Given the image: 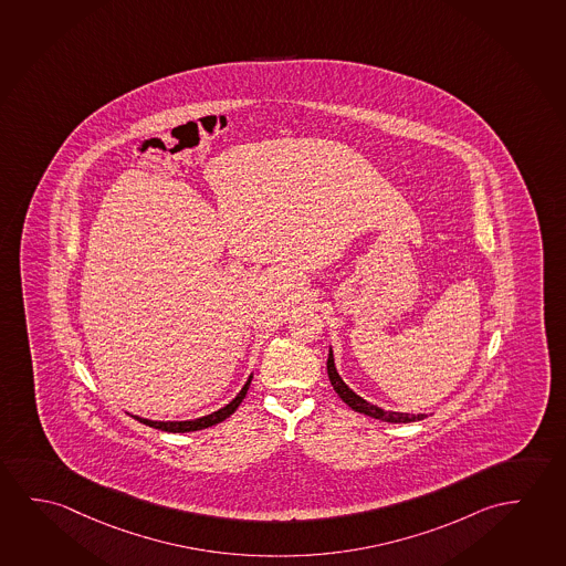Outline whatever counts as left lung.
Wrapping results in <instances>:
<instances>
[{
  "label": "left lung",
  "mask_w": 566,
  "mask_h": 566,
  "mask_svg": "<svg viewBox=\"0 0 566 566\" xmlns=\"http://www.w3.org/2000/svg\"><path fill=\"white\" fill-rule=\"evenodd\" d=\"M326 369H328V377H331V384H333L334 391L340 395L342 401L348 405V407H352L354 411L368 415V417H374V419H379V421L386 422H413L424 419V415L394 413V411H386V409H381V407H376V405L364 401L359 395L354 394L350 387L346 386V384L342 381L340 376H338V371L334 368L333 350L328 352Z\"/></svg>",
  "instance_id": "left-lung-1"
}]
</instances>
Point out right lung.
<instances>
[{
  "mask_svg": "<svg viewBox=\"0 0 566 566\" xmlns=\"http://www.w3.org/2000/svg\"><path fill=\"white\" fill-rule=\"evenodd\" d=\"M250 381H252V377L245 381V386L242 387V391H240V394L235 395V399H233L232 403H228L226 407H222V409H218L216 413L207 415V417H200V419H195V421L161 422L149 421V419H139V417H135V419L139 422H144L147 427H153V429H159V431L167 432H190L200 431V429H208V427H212V424H218V422L224 421V419H228V417L238 409V405L242 403L243 397L248 394Z\"/></svg>",
  "mask_w": 566,
  "mask_h": 566,
  "instance_id": "add662e5",
  "label": "right lung"
}]
</instances>
